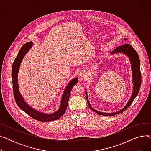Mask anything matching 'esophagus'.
Wrapping results in <instances>:
<instances>
[{
  "mask_svg": "<svg viewBox=\"0 0 151 151\" xmlns=\"http://www.w3.org/2000/svg\"><path fill=\"white\" fill-rule=\"evenodd\" d=\"M78 77L80 78L81 80H84V79L86 78V75L83 71L81 70L78 72Z\"/></svg>",
  "mask_w": 151,
  "mask_h": 151,
  "instance_id": "1",
  "label": "esophagus"
}]
</instances>
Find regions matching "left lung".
Segmentation results:
<instances>
[{"mask_svg":"<svg viewBox=\"0 0 151 151\" xmlns=\"http://www.w3.org/2000/svg\"><path fill=\"white\" fill-rule=\"evenodd\" d=\"M124 39L125 41H127V38H124ZM117 53H122V54H125L129 58V60L130 61V64H131V67H132V79H133L132 94V96H131L129 100L128 101L127 104L125 105V106L122 109H121L120 111H117V112L108 113H104V112L99 111L96 110L91 106L90 103L89 101V99H88V92H87L86 90H85L86 100H87V102H88L89 108L93 111V112L96 113L100 115L106 116H111L116 115L117 114H119V113L124 111L125 110H126L130 106V105L132 104L133 100L135 99V98L138 96L139 89H140V87H141V71H140V60H139V56H138V54L137 52L134 50V49L130 45H129L128 43H124V45L117 47V48L114 50L110 54H117Z\"/></svg>","mask_w":151,"mask_h":151,"instance_id":"left-lung-1","label":"left lung"}]
</instances>
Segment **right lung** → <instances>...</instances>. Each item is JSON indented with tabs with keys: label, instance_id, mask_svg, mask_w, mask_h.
Segmentation results:
<instances>
[{
	"label": "right lung",
	"instance_id": "1",
	"mask_svg": "<svg viewBox=\"0 0 151 151\" xmlns=\"http://www.w3.org/2000/svg\"><path fill=\"white\" fill-rule=\"evenodd\" d=\"M32 45L33 42H27L24 45L21 47L17 58L14 59L13 63L12 78L14 100L16 102H17L18 106L22 111H24L29 116H30L37 121L42 122H47L56 120L58 119L61 116H62L63 114L65 113L68 106V102L71 91L73 87L76 85L78 82V79L77 78H75L68 83L62 93L59 108L55 112L50 114L45 113H44L42 112H40L35 109L32 108L26 102L19 92L18 82V75L20 68L21 63L24 57L25 56V55L27 54V52L29 51L31 47H32Z\"/></svg>",
	"mask_w": 151,
	"mask_h": 151
}]
</instances>
